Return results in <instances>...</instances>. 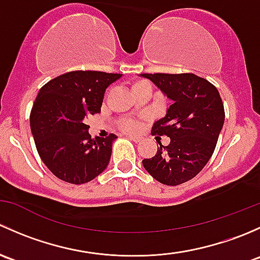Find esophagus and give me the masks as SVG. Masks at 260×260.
<instances>
[{
    "mask_svg": "<svg viewBox=\"0 0 260 260\" xmlns=\"http://www.w3.org/2000/svg\"><path fill=\"white\" fill-rule=\"evenodd\" d=\"M128 138H129V140H132L133 142H140V141L142 140V138L138 137V136H128Z\"/></svg>",
    "mask_w": 260,
    "mask_h": 260,
    "instance_id": "1",
    "label": "esophagus"
}]
</instances>
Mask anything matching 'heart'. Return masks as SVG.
I'll list each match as a JSON object with an SVG mask.
<instances>
[{
    "label": "heart",
    "instance_id": "1",
    "mask_svg": "<svg viewBox=\"0 0 260 260\" xmlns=\"http://www.w3.org/2000/svg\"><path fill=\"white\" fill-rule=\"evenodd\" d=\"M143 86H149L148 81L136 80L131 85V89H132V91H136ZM118 127L124 132H137L141 127V122L137 119H133V118H120V119H118Z\"/></svg>",
    "mask_w": 260,
    "mask_h": 260
}]
</instances>
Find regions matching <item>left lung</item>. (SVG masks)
<instances>
[{
    "mask_svg": "<svg viewBox=\"0 0 260 260\" xmlns=\"http://www.w3.org/2000/svg\"><path fill=\"white\" fill-rule=\"evenodd\" d=\"M141 75L172 101L166 117L151 131L152 136H167L171 141L169 146L158 142L157 154L143 159V167L164 185H180L193 179L214 153L224 124V104L216 86L192 73Z\"/></svg>",
    "mask_w": 260,
    "mask_h": 260,
    "instance_id": "8db88e82",
    "label": "left lung"
}]
</instances>
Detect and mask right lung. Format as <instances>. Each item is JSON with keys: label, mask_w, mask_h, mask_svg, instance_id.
<instances>
[{"label": "right lung", "mask_w": 260, "mask_h": 260, "mask_svg": "<svg viewBox=\"0 0 260 260\" xmlns=\"http://www.w3.org/2000/svg\"><path fill=\"white\" fill-rule=\"evenodd\" d=\"M120 77L75 70L40 89L31 109L30 127L39 156L57 179L80 185L107 169L117 137L91 138L86 119L101 112L104 91Z\"/></svg>", "instance_id": "right-lung-1"}]
</instances>
